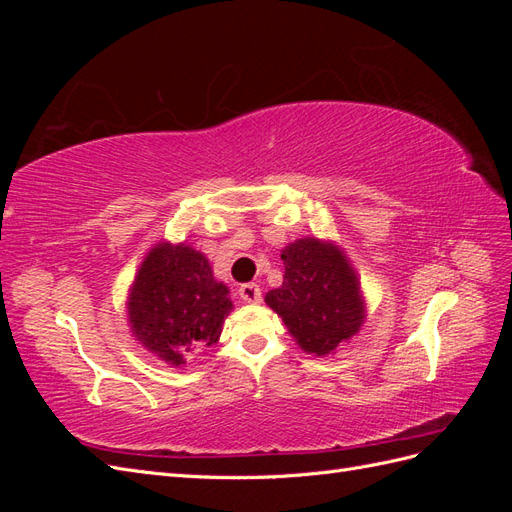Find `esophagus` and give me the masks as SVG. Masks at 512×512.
Instances as JSON below:
<instances>
[{"instance_id":"34e87169","label":"esophagus","mask_w":512,"mask_h":512,"mask_svg":"<svg viewBox=\"0 0 512 512\" xmlns=\"http://www.w3.org/2000/svg\"><path fill=\"white\" fill-rule=\"evenodd\" d=\"M239 297L245 301V303H258L262 299V290L258 284H243L239 288Z\"/></svg>"}]
</instances>
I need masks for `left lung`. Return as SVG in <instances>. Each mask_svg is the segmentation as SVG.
<instances>
[{
	"label": "left lung",
	"instance_id": "8db88e82",
	"mask_svg": "<svg viewBox=\"0 0 512 512\" xmlns=\"http://www.w3.org/2000/svg\"><path fill=\"white\" fill-rule=\"evenodd\" d=\"M282 260L284 282L265 301L307 354H331L359 333L365 320L361 282L335 243L297 239L284 247Z\"/></svg>",
	"mask_w": 512,
	"mask_h": 512
}]
</instances>
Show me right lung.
<instances>
[{
	"label": "right lung",
	"mask_w": 512,
	"mask_h": 512,
	"mask_svg": "<svg viewBox=\"0 0 512 512\" xmlns=\"http://www.w3.org/2000/svg\"><path fill=\"white\" fill-rule=\"evenodd\" d=\"M230 312V290L215 280L205 254L185 243L153 245L128 297L136 342L170 367L218 344Z\"/></svg>",
	"instance_id": "1"
}]
</instances>
